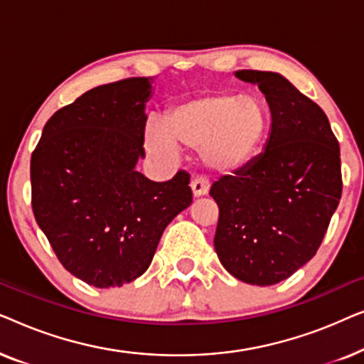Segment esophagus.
<instances>
[{
	"label": "esophagus",
	"instance_id": "34e87169",
	"mask_svg": "<svg viewBox=\"0 0 364 364\" xmlns=\"http://www.w3.org/2000/svg\"><path fill=\"white\" fill-rule=\"evenodd\" d=\"M191 187H192V193L193 197H203L208 193V188H210V183L205 177H196L193 181L191 182Z\"/></svg>",
	"mask_w": 364,
	"mask_h": 364
}]
</instances>
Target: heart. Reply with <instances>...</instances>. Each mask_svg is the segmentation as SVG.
I'll list each match as a JSON object with an SVG mask.
<instances>
[{
  "instance_id": "obj_1",
  "label": "heart",
  "mask_w": 364,
  "mask_h": 364,
  "mask_svg": "<svg viewBox=\"0 0 364 364\" xmlns=\"http://www.w3.org/2000/svg\"><path fill=\"white\" fill-rule=\"evenodd\" d=\"M268 129V109L253 94L200 92L168 109L164 122L149 126V144L173 152L177 142L198 149L208 168L233 173L255 159Z\"/></svg>"
}]
</instances>
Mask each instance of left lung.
I'll return each instance as SVG.
<instances>
[{
    "instance_id": "left-lung-1",
    "label": "left lung",
    "mask_w": 364,
    "mask_h": 364,
    "mask_svg": "<svg viewBox=\"0 0 364 364\" xmlns=\"http://www.w3.org/2000/svg\"><path fill=\"white\" fill-rule=\"evenodd\" d=\"M235 76L265 94L272 124L260 156L210 188L213 245L232 277L268 287L315 257L341 198L340 146L323 109L282 74Z\"/></svg>"
}]
</instances>
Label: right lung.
I'll return each mask as SVG.
<instances>
[{"label": "right lung", "mask_w": 364, "mask_h": 364, "mask_svg": "<svg viewBox=\"0 0 364 364\" xmlns=\"http://www.w3.org/2000/svg\"><path fill=\"white\" fill-rule=\"evenodd\" d=\"M154 77L84 92L54 112L31 156L33 212L63 267L97 288L146 273L164 230L192 203L191 176L154 182L144 159Z\"/></svg>", "instance_id": "right-lung-1"}]
</instances>
